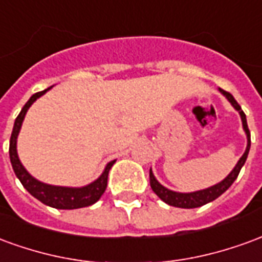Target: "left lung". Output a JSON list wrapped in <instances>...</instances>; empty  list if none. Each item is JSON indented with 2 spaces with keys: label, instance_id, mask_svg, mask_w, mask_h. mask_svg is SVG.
Masks as SVG:
<instances>
[{
  "label": "left lung",
  "instance_id": "8db88e82",
  "mask_svg": "<svg viewBox=\"0 0 262 262\" xmlns=\"http://www.w3.org/2000/svg\"><path fill=\"white\" fill-rule=\"evenodd\" d=\"M219 92L222 95H225L227 98V101L231 103V106L236 109L240 118H242L243 129H244V133L247 136V147H246V151L243 154L240 160L237 161V164L234 165V168L230 171V174L226 177L225 180H222L217 184H214L212 187L205 188V189H199V191H193V192H176V191H171L168 188H165L164 185H161L157 178L154 177L153 171L150 168V187L154 191V193L161 199L164 201L165 203H168L171 206H176V208H182V209H193L199 208L202 205H206V203L212 202L216 198H219L223 192H226L233 182L236 181L238 172L242 170V167L246 163L247 160L248 151H250V146H251V139H250V130H248L247 126V119H246V114L243 112L242 106L237 103V101L234 99V97L231 95L230 92H226L225 90L219 88Z\"/></svg>",
  "mask_w": 262,
  "mask_h": 262
}]
</instances>
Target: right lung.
Here are the masks:
<instances>
[{
  "mask_svg": "<svg viewBox=\"0 0 262 262\" xmlns=\"http://www.w3.org/2000/svg\"><path fill=\"white\" fill-rule=\"evenodd\" d=\"M53 85L49 86L45 91L36 92L33 94L29 101L24 105V108L18 115V118L15 119L14 129H12V135H11V140H9V159H11V164L14 168L15 176L18 177L20 184L24 185L28 192L31 193L32 196L39 199L40 202L52 206L56 209H78L90 206L92 203H95L102 196V193L106 189V184H108V174L109 170L112 168V165L116 163V160L109 161L108 164L105 165L102 174L98 177L95 181L90 182L88 185L84 187H60V185H50V184H45V182L39 181L35 177H32L25 167L20 163L19 157H18V150H16V142H18V135H19L20 127L25 119V115L28 109L31 108L32 103L36 99L45 95L49 90H52Z\"/></svg>",
  "mask_w": 262,
  "mask_h": 262,
  "instance_id": "obj_1",
  "label": "right lung"
}]
</instances>
